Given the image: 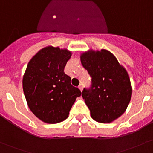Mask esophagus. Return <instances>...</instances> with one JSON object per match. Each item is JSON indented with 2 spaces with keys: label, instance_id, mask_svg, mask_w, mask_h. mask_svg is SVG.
I'll return each mask as SVG.
<instances>
[{
  "label": "esophagus",
  "instance_id": "34e87169",
  "mask_svg": "<svg viewBox=\"0 0 153 153\" xmlns=\"http://www.w3.org/2000/svg\"><path fill=\"white\" fill-rule=\"evenodd\" d=\"M78 88H79V89H80V90L82 91L83 88H84V86H83V84H80L79 86H78Z\"/></svg>",
  "mask_w": 153,
  "mask_h": 153
}]
</instances>
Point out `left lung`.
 <instances>
[{
    "instance_id": "left-lung-1",
    "label": "left lung",
    "mask_w": 153,
    "mask_h": 153,
    "mask_svg": "<svg viewBox=\"0 0 153 153\" xmlns=\"http://www.w3.org/2000/svg\"><path fill=\"white\" fill-rule=\"evenodd\" d=\"M89 74L91 86L82 97L91 117L100 123H110L126 111L132 96V86L126 69L109 51L90 50L81 56Z\"/></svg>"
}]
</instances>
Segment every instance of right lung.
Instances as JSON below:
<instances>
[{"label":"right lung","instance_id":"add662e5","mask_svg":"<svg viewBox=\"0 0 153 153\" xmlns=\"http://www.w3.org/2000/svg\"><path fill=\"white\" fill-rule=\"evenodd\" d=\"M71 55L67 49L44 48L29 61L23 77L29 108L45 123L57 124L67 119L75 99L81 95L64 72Z\"/></svg>","mask_w":153,"mask_h":153}]
</instances>
